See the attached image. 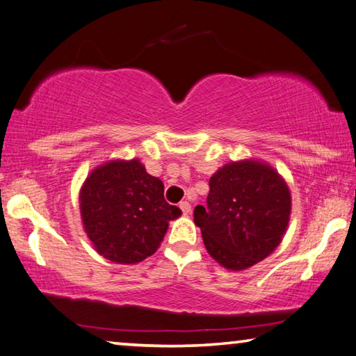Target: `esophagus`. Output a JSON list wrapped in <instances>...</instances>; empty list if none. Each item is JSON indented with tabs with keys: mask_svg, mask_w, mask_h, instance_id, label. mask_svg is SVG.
Here are the masks:
<instances>
[{
	"mask_svg": "<svg viewBox=\"0 0 356 356\" xmlns=\"http://www.w3.org/2000/svg\"><path fill=\"white\" fill-rule=\"evenodd\" d=\"M179 207H180V210H182V213H184V215H188V213H191V206H190V202L182 201V202L179 204Z\"/></svg>",
	"mask_w": 356,
	"mask_h": 356,
	"instance_id": "34e87169",
	"label": "esophagus"
}]
</instances>
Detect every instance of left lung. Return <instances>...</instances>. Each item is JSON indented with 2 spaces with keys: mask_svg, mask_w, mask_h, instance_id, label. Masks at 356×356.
<instances>
[{
  "mask_svg": "<svg viewBox=\"0 0 356 356\" xmlns=\"http://www.w3.org/2000/svg\"><path fill=\"white\" fill-rule=\"evenodd\" d=\"M207 206L195 207L204 245L227 270H245L272 254L291 218V191L272 166L232 161L210 177Z\"/></svg>",
  "mask_w": 356,
  "mask_h": 356,
  "instance_id": "8db88e82",
  "label": "left lung"
}]
</instances>
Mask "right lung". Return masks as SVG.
Instances as JSON below:
<instances>
[{"mask_svg": "<svg viewBox=\"0 0 356 356\" xmlns=\"http://www.w3.org/2000/svg\"><path fill=\"white\" fill-rule=\"evenodd\" d=\"M165 185L140 160H110L80 190L84 232L95 251L116 264H138L159 250L180 209L165 201Z\"/></svg>", "mask_w": 356, "mask_h": 356, "instance_id": "1", "label": "right lung"}]
</instances>
